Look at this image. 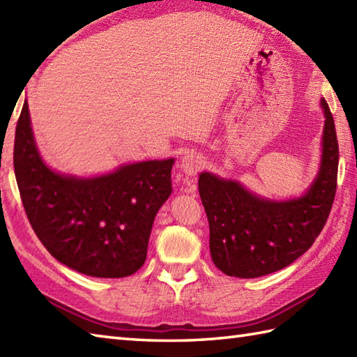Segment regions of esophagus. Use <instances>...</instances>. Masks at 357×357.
<instances>
[{
    "label": "esophagus",
    "instance_id": "esophagus-1",
    "mask_svg": "<svg viewBox=\"0 0 357 357\" xmlns=\"http://www.w3.org/2000/svg\"><path fill=\"white\" fill-rule=\"evenodd\" d=\"M204 165H206V159L196 151H188L179 161V169L187 178H195L202 170Z\"/></svg>",
    "mask_w": 357,
    "mask_h": 357
}]
</instances>
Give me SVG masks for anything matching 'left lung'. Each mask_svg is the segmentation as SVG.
Wrapping results in <instances>:
<instances>
[{
    "instance_id": "8db88e82",
    "label": "left lung",
    "mask_w": 357,
    "mask_h": 357,
    "mask_svg": "<svg viewBox=\"0 0 357 357\" xmlns=\"http://www.w3.org/2000/svg\"><path fill=\"white\" fill-rule=\"evenodd\" d=\"M319 169L307 190L287 199L257 195L238 179L202 172L199 196L210 225V255L227 276L250 279L282 270L322 231L335 201L339 147L325 98Z\"/></svg>"
}]
</instances>
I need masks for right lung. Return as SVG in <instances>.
<instances>
[{
  "label": "right lung",
  "instance_id": "add662e5",
  "mask_svg": "<svg viewBox=\"0 0 357 357\" xmlns=\"http://www.w3.org/2000/svg\"><path fill=\"white\" fill-rule=\"evenodd\" d=\"M174 158L78 176L53 170L36 146L27 100L15 132L13 167L26 215L56 261L93 278H126L147 257L155 216L172 195Z\"/></svg>",
  "mask_w": 357,
  "mask_h": 357
}]
</instances>
